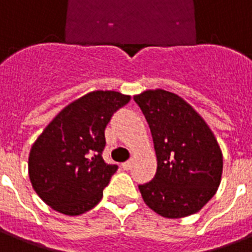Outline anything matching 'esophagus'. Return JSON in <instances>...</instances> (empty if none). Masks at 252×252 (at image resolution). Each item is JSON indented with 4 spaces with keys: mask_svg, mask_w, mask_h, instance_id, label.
Returning a JSON list of instances; mask_svg holds the SVG:
<instances>
[{
    "mask_svg": "<svg viewBox=\"0 0 252 252\" xmlns=\"http://www.w3.org/2000/svg\"><path fill=\"white\" fill-rule=\"evenodd\" d=\"M122 167H123V169H126V171H128V169H129L130 167H132V160L124 161V163H123V164H122Z\"/></svg>",
    "mask_w": 252,
    "mask_h": 252,
    "instance_id": "esophagus-1",
    "label": "esophagus"
}]
</instances>
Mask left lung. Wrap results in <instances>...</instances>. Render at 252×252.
I'll list each match as a JSON object with an SVG mask.
<instances>
[{
    "label": "left lung",
    "instance_id": "8db88e82",
    "mask_svg": "<svg viewBox=\"0 0 252 252\" xmlns=\"http://www.w3.org/2000/svg\"><path fill=\"white\" fill-rule=\"evenodd\" d=\"M150 126L157 173L138 186L158 215L180 219L203 208L221 183L222 153L208 124L172 92L155 89L133 97Z\"/></svg>",
    "mask_w": 252,
    "mask_h": 252
}]
</instances>
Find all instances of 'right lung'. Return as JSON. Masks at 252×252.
Here are the masks:
<instances>
[{"mask_svg":"<svg viewBox=\"0 0 252 252\" xmlns=\"http://www.w3.org/2000/svg\"><path fill=\"white\" fill-rule=\"evenodd\" d=\"M130 95L94 91L63 108L31 147L28 175L38 197L59 214L77 216L99 203L118 165L106 164L105 128Z\"/></svg>","mask_w":252,"mask_h":252,"instance_id":"add662e5","label":"right lung"}]
</instances>
